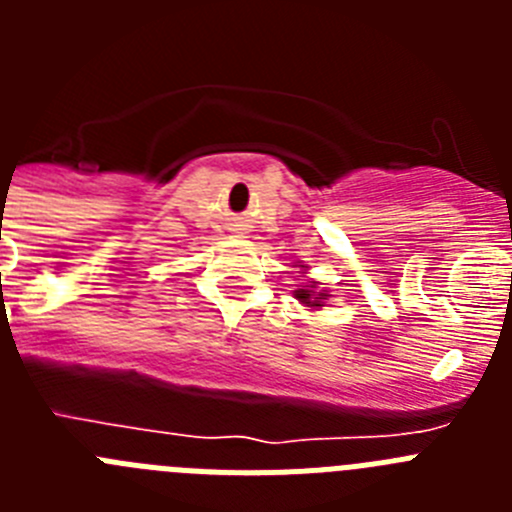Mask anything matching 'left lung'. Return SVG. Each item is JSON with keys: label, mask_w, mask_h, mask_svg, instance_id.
<instances>
[{"label": "left lung", "mask_w": 512, "mask_h": 512, "mask_svg": "<svg viewBox=\"0 0 512 512\" xmlns=\"http://www.w3.org/2000/svg\"><path fill=\"white\" fill-rule=\"evenodd\" d=\"M295 295H297V300L305 302L307 307H323V300L328 297L325 292H318V295H315L312 289H297Z\"/></svg>", "instance_id": "obj_1"}]
</instances>
